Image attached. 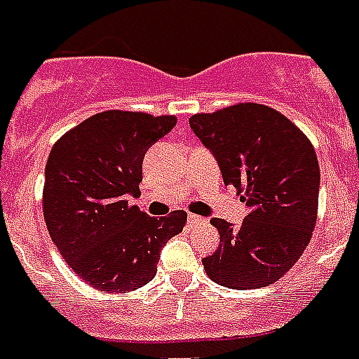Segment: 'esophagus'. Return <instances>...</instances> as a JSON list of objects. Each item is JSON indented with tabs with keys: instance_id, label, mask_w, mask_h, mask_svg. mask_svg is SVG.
<instances>
[{
	"instance_id": "34e87169",
	"label": "esophagus",
	"mask_w": 359,
	"mask_h": 359,
	"mask_svg": "<svg viewBox=\"0 0 359 359\" xmlns=\"http://www.w3.org/2000/svg\"><path fill=\"white\" fill-rule=\"evenodd\" d=\"M189 224H202L203 219L202 217H198V215H189Z\"/></svg>"
}]
</instances>
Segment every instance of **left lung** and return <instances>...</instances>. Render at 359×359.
<instances>
[{"label":"left lung","mask_w":359,"mask_h":359,"mask_svg":"<svg viewBox=\"0 0 359 359\" xmlns=\"http://www.w3.org/2000/svg\"><path fill=\"white\" fill-rule=\"evenodd\" d=\"M189 124L248 208L237 228L211 220L220 245L202 259L205 274L239 291L278 282L304 254L317 222L320 170L313 146L291 120L261 103L193 114Z\"/></svg>","instance_id":"1"}]
</instances>
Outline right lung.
Segmentation results:
<instances>
[{"label": "right lung", "instance_id": "add662e5", "mask_svg": "<svg viewBox=\"0 0 359 359\" xmlns=\"http://www.w3.org/2000/svg\"><path fill=\"white\" fill-rule=\"evenodd\" d=\"M176 116L103 111L66 131L46 163L44 220L77 276L102 293H126L156 276L159 250L182 233L185 211L154 219L130 205L142 161Z\"/></svg>", "mask_w": 359, "mask_h": 359}]
</instances>
